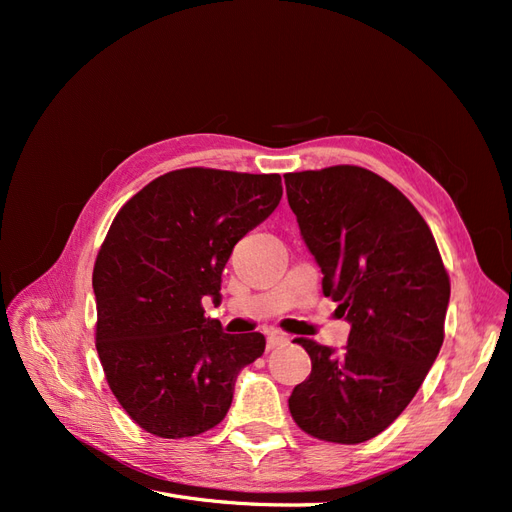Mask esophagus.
Returning a JSON list of instances; mask_svg holds the SVG:
<instances>
[{
	"instance_id": "obj_1",
	"label": "esophagus",
	"mask_w": 512,
	"mask_h": 512,
	"mask_svg": "<svg viewBox=\"0 0 512 512\" xmlns=\"http://www.w3.org/2000/svg\"><path fill=\"white\" fill-rule=\"evenodd\" d=\"M288 342H290V339H288L286 335H282V333H269V337H267V350L282 348V346H286Z\"/></svg>"
}]
</instances>
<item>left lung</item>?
Here are the masks:
<instances>
[{
	"label": "left lung",
	"instance_id": "1",
	"mask_svg": "<svg viewBox=\"0 0 512 512\" xmlns=\"http://www.w3.org/2000/svg\"><path fill=\"white\" fill-rule=\"evenodd\" d=\"M286 196L322 271L324 297L348 320L342 350L299 337L312 374L290 414L337 444L376 438L421 389L444 342L451 282L427 222L395 185L361 166L288 173Z\"/></svg>",
	"mask_w": 512,
	"mask_h": 512
}]
</instances>
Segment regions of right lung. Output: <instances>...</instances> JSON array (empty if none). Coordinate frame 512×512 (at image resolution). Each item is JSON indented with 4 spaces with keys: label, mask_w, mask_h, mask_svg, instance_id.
<instances>
[{
    "label": "right lung",
    "mask_w": 512,
    "mask_h": 512,
    "mask_svg": "<svg viewBox=\"0 0 512 512\" xmlns=\"http://www.w3.org/2000/svg\"><path fill=\"white\" fill-rule=\"evenodd\" d=\"M280 175L181 168L121 207L94 267L96 348L121 408L160 438H190L226 416L265 335L222 331L203 299L222 301L232 247L280 205Z\"/></svg>",
    "instance_id": "1"
}]
</instances>
